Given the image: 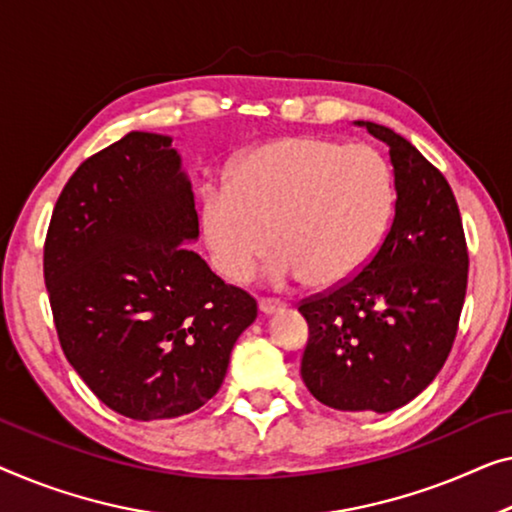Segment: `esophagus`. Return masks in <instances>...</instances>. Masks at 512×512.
Instances as JSON below:
<instances>
[{
    "label": "esophagus",
    "mask_w": 512,
    "mask_h": 512,
    "mask_svg": "<svg viewBox=\"0 0 512 512\" xmlns=\"http://www.w3.org/2000/svg\"><path fill=\"white\" fill-rule=\"evenodd\" d=\"M280 310H285V303L282 301H273V299L259 301V312H262V315H273V312H280Z\"/></svg>",
    "instance_id": "34e87169"
}]
</instances>
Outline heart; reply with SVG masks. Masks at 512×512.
Listing matches in <instances>:
<instances>
[{
  "mask_svg": "<svg viewBox=\"0 0 512 512\" xmlns=\"http://www.w3.org/2000/svg\"><path fill=\"white\" fill-rule=\"evenodd\" d=\"M393 209V174L377 149L303 135L243 154L227 190L204 195L200 223L227 280H250L271 243V282L333 287L377 253Z\"/></svg>",
  "mask_w": 512,
  "mask_h": 512,
  "instance_id": "obj_1",
  "label": "heart"
}]
</instances>
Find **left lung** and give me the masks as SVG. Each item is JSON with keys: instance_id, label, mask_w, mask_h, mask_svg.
<instances>
[{"instance_id": "left-lung-1", "label": "left lung", "mask_w": 512, "mask_h": 512, "mask_svg": "<svg viewBox=\"0 0 512 512\" xmlns=\"http://www.w3.org/2000/svg\"><path fill=\"white\" fill-rule=\"evenodd\" d=\"M354 124L388 147L395 216L356 278L299 305L310 329L301 377L326 407L388 414L444 368L467 294L469 255L444 174L391 128Z\"/></svg>"}]
</instances>
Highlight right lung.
Masks as SVG:
<instances>
[{
	"mask_svg": "<svg viewBox=\"0 0 512 512\" xmlns=\"http://www.w3.org/2000/svg\"><path fill=\"white\" fill-rule=\"evenodd\" d=\"M193 186L170 135L131 131L61 190L43 273L61 349L103 404L177 418L218 393L257 303L188 248Z\"/></svg>",
	"mask_w": 512,
	"mask_h": 512,
	"instance_id": "add662e5",
	"label": "right lung"
}]
</instances>
